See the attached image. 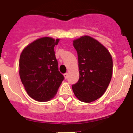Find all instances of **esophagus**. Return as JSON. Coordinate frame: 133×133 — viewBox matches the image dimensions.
Here are the masks:
<instances>
[{"label": "esophagus", "mask_w": 133, "mask_h": 133, "mask_svg": "<svg viewBox=\"0 0 133 133\" xmlns=\"http://www.w3.org/2000/svg\"><path fill=\"white\" fill-rule=\"evenodd\" d=\"M64 78H65V79H66V78H67V77H68V73H64Z\"/></svg>", "instance_id": "esophagus-1"}]
</instances>
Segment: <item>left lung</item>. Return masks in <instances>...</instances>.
Here are the masks:
<instances>
[{"label":"left lung","instance_id":"obj_1","mask_svg":"<svg viewBox=\"0 0 133 133\" xmlns=\"http://www.w3.org/2000/svg\"><path fill=\"white\" fill-rule=\"evenodd\" d=\"M78 55L79 79L72 84L79 101L91 103L105 92L112 75V58L103 44L89 36L73 41Z\"/></svg>","mask_w":133,"mask_h":133}]
</instances>
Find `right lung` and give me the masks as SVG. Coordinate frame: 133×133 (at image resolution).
<instances>
[{
	"label": "right lung",
	"instance_id": "add662e5",
	"mask_svg": "<svg viewBox=\"0 0 133 133\" xmlns=\"http://www.w3.org/2000/svg\"><path fill=\"white\" fill-rule=\"evenodd\" d=\"M59 39L43 37L26 46L20 56L19 75L27 94L36 101H48L64 77L59 72L54 47Z\"/></svg>",
	"mask_w": 133,
	"mask_h": 133
}]
</instances>
